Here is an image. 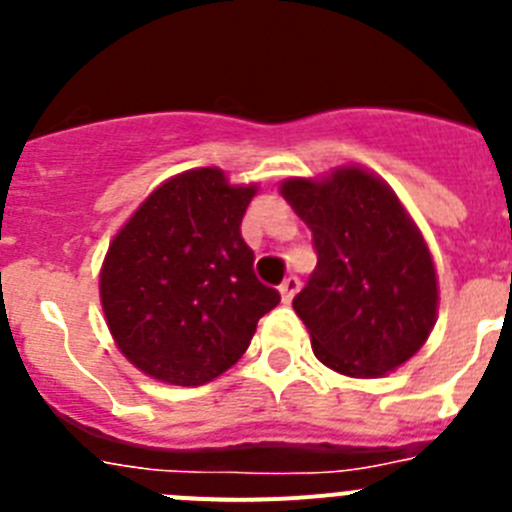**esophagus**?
Returning a JSON list of instances; mask_svg holds the SVG:
<instances>
[{"instance_id": "obj_1", "label": "esophagus", "mask_w": 512, "mask_h": 512, "mask_svg": "<svg viewBox=\"0 0 512 512\" xmlns=\"http://www.w3.org/2000/svg\"><path fill=\"white\" fill-rule=\"evenodd\" d=\"M297 289H300V279L292 274V277H287L282 284H279V295H282L284 302H292V297L297 295Z\"/></svg>"}]
</instances>
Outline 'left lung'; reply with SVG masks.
<instances>
[{
	"label": "left lung",
	"mask_w": 512,
	"mask_h": 512,
	"mask_svg": "<svg viewBox=\"0 0 512 512\" xmlns=\"http://www.w3.org/2000/svg\"><path fill=\"white\" fill-rule=\"evenodd\" d=\"M279 189L318 253L292 300L315 356L333 372L369 379L418 354L436 325V266L397 194L359 166L295 176Z\"/></svg>",
	"instance_id": "8db88e82"
}]
</instances>
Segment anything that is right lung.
<instances>
[{"label":"right lung","mask_w":512,"mask_h":512,"mask_svg":"<svg viewBox=\"0 0 512 512\" xmlns=\"http://www.w3.org/2000/svg\"><path fill=\"white\" fill-rule=\"evenodd\" d=\"M256 184L215 166L174 176L122 225L99 271L104 318L125 359L158 382L197 387L246 354L279 305L253 274L241 220Z\"/></svg>","instance_id":"1"}]
</instances>
